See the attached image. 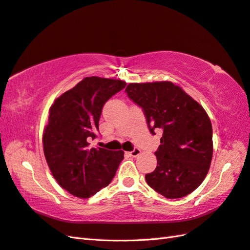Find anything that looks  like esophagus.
<instances>
[{
  "label": "esophagus",
  "instance_id": "esophagus-1",
  "mask_svg": "<svg viewBox=\"0 0 250 250\" xmlns=\"http://www.w3.org/2000/svg\"><path fill=\"white\" fill-rule=\"evenodd\" d=\"M141 149H138V148H135L134 150H133V151H131V152H129V155L130 156H132V158H136V156H138L139 154H141Z\"/></svg>",
  "mask_w": 250,
  "mask_h": 250
}]
</instances>
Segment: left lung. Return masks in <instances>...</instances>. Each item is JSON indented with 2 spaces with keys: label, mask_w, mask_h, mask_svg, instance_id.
I'll return each instance as SVG.
<instances>
[{
  "label": "left lung",
  "mask_w": 250,
  "mask_h": 250,
  "mask_svg": "<svg viewBox=\"0 0 250 250\" xmlns=\"http://www.w3.org/2000/svg\"><path fill=\"white\" fill-rule=\"evenodd\" d=\"M125 91L143 107L150 132L163 133L154 153L158 166L146 175L148 185L169 199L190 194L208 175L213 155L212 124L205 108L168 81L130 83Z\"/></svg>",
  "instance_id": "obj_1"
}]
</instances>
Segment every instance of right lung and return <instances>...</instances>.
Listing matches in <instances>:
<instances>
[{
  "label": "right lung",
  "mask_w": 250,
  "mask_h": 250,
  "mask_svg": "<svg viewBox=\"0 0 250 250\" xmlns=\"http://www.w3.org/2000/svg\"><path fill=\"white\" fill-rule=\"evenodd\" d=\"M121 80L87 77L55 99L49 109L43 152L54 179L79 198H89L107 187L124 160L123 150L91 148L99 131L102 107L124 89Z\"/></svg>",
  "instance_id": "obj_1"
}]
</instances>
